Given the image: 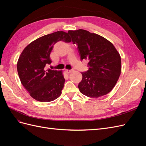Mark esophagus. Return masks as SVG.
I'll use <instances>...</instances> for the list:
<instances>
[{
  "mask_svg": "<svg viewBox=\"0 0 146 146\" xmlns=\"http://www.w3.org/2000/svg\"><path fill=\"white\" fill-rule=\"evenodd\" d=\"M73 69H67V70H66V72L67 73H70V72H72V71H73Z\"/></svg>",
  "mask_w": 146,
  "mask_h": 146,
  "instance_id": "esophagus-1",
  "label": "esophagus"
}]
</instances>
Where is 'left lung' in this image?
<instances>
[{
    "instance_id": "1",
    "label": "left lung",
    "mask_w": 146,
    "mask_h": 146,
    "mask_svg": "<svg viewBox=\"0 0 146 146\" xmlns=\"http://www.w3.org/2000/svg\"><path fill=\"white\" fill-rule=\"evenodd\" d=\"M68 34L77 45L81 60H89V69L82 72L78 85L80 92L92 98L107 94L121 75V58L116 48L107 39L85 30H69Z\"/></svg>"
}]
</instances>
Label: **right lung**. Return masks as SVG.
Masks as SVG:
<instances>
[{"label": "right lung", "mask_w": 146, "mask_h": 146, "mask_svg": "<svg viewBox=\"0 0 146 146\" xmlns=\"http://www.w3.org/2000/svg\"><path fill=\"white\" fill-rule=\"evenodd\" d=\"M58 41H71L68 33L58 31L36 39L26 47L18 59L17 69L22 85L31 97L42 102H51L61 94L65 79L61 70L46 69L50 54Z\"/></svg>", "instance_id": "1"}]
</instances>
